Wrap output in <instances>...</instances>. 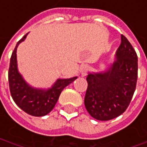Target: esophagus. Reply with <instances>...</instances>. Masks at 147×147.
<instances>
[{
    "label": "esophagus",
    "instance_id": "obj_1",
    "mask_svg": "<svg viewBox=\"0 0 147 147\" xmlns=\"http://www.w3.org/2000/svg\"><path fill=\"white\" fill-rule=\"evenodd\" d=\"M87 71H88V65H82L80 67V72L82 76H86V73H87Z\"/></svg>",
    "mask_w": 147,
    "mask_h": 147
}]
</instances>
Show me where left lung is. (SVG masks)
I'll return each mask as SVG.
<instances>
[{
	"label": "left lung",
	"instance_id": "left-lung-1",
	"mask_svg": "<svg viewBox=\"0 0 147 147\" xmlns=\"http://www.w3.org/2000/svg\"><path fill=\"white\" fill-rule=\"evenodd\" d=\"M116 52V60L107 69L90 72L85 96V107L91 117L109 121L121 115L128 107L137 81V55L126 37Z\"/></svg>",
	"mask_w": 147,
	"mask_h": 147
}]
</instances>
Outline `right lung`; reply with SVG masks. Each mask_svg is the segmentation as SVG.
Wrapping results in <instances>:
<instances>
[{
    "label": "right lung",
    "mask_w": 147,
    "mask_h": 147,
    "mask_svg": "<svg viewBox=\"0 0 147 147\" xmlns=\"http://www.w3.org/2000/svg\"><path fill=\"white\" fill-rule=\"evenodd\" d=\"M27 35L28 33L17 42L11 57L8 72L10 91L14 101L22 111L33 117H43L52 111L62 90L73 82L77 76L57 79L51 87L47 89L36 88L30 86L19 72L16 60L17 47L20 43L25 40Z\"/></svg>",
    "instance_id": "1"
}]
</instances>
